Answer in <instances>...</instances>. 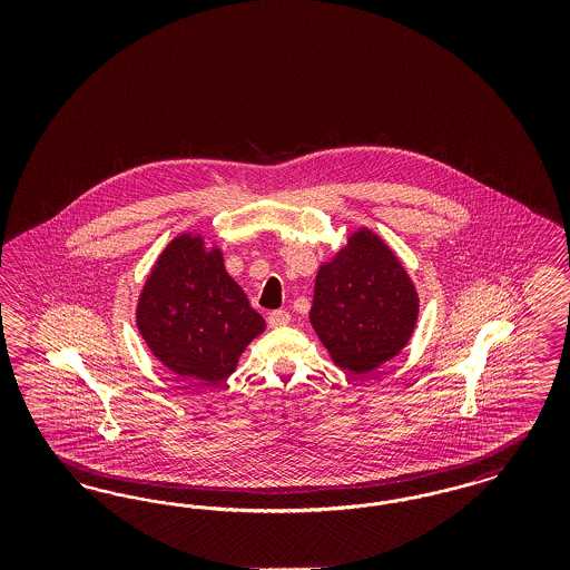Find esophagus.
Here are the masks:
<instances>
[{"mask_svg": "<svg viewBox=\"0 0 570 570\" xmlns=\"http://www.w3.org/2000/svg\"><path fill=\"white\" fill-rule=\"evenodd\" d=\"M267 323L272 328H279V326H286L291 323V314L286 309H275L269 316H267Z\"/></svg>", "mask_w": 570, "mask_h": 570, "instance_id": "1", "label": "esophagus"}]
</instances>
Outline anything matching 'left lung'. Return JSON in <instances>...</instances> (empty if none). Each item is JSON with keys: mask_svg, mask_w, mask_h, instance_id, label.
<instances>
[{"mask_svg": "<svg viewBox=\"0 0 570 570\" xmlns=\"http://www.w3.org/2000/svg\"><path fill=\"white\" fill-rule=\"evenodd\" d=\"M419 314L416 291L397 256L372 230L348 237L316 275L309 321L333 363L367 374L400 353Z\"/></svg>", "mask_w": 570, "mask_h": 570, "instance_id": "1", "label": "left lung"}]
</instances>
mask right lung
Instances as JSON below:
<instances>
[{
	"label": "right lung",
	"mask_w": 570,
	"mask_h": 570,
	"mask_svg": "<svg viewBox=\"0 0 570 570\" xmlns=\"http://www.w3.org/2000/svg\"><path fill=\"white\" fill-rule=\"evenodd\" d=\"M136 325L149 351L179 379L217 384L228 379L245 346L265 331L222 252L200 235L166 245L138 298Z\"/></svg>",
	"instance_id": "1"
}]
</instances>
